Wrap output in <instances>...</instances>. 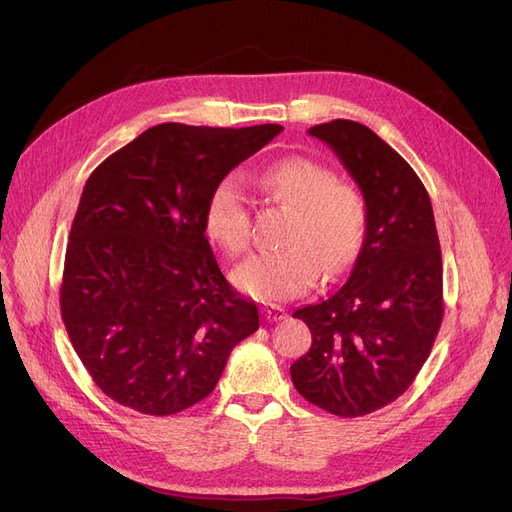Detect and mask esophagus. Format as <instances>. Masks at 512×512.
Segmentation results:
<instances>
[{"mask_svg": "<svg viewBox=\"0 0 512 512\" xmlns=\"http://www.w3.org/2000/svg\"><path fill=\"white\" fill-rule=\"evenodd\" d=\"M262 316H265V320L269 322H280L286 318V309L280 305H267L262 307Z\"/></svg>", "mask_w": 512, "mask_h": 512, "instance_id": "esophagus-1", "label": "esophagus"}]
</instances>
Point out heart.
Here are the masks:
<instances>
[{"mask_svg": "<svg viewBox=\"0 0 512 512\" xmlns=\"http://www.w3.org/2000/svg\"><path fill=\"white\" fill-rule=\"evenodd\" d=\"M271 198L292 209L282 243L275 252L252 256L232 273L235 286L254 299L286 301L312 288L324 269L346 271L367 232V205L352 185L316 160L288 156L260 173ZM205 230L230 256L245 254L252 241L250 198L237 175H224L205 203Z\"/></svg>", "mask_w": 512, "mask_h": 512, "instance_id": "obj_1", "label": "heart"}]
</instances>
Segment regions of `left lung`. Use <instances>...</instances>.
<instances>
[{"label":"left lung","mask_w":512,"mask_h":512,"mask_svg":"<svg viewBox=\"0 0 512 512\" xmlns=\"http://www.w3.org/2000/svg\"><path fill=\"white\" fill-rule=\"evenodd\" d=\"M359 185L367 232L348 282L294 312L312 348L290 365L309 404L354 418L408 391L444 316L442 252L423 181L363 123L333 119L309 128Z\"/></svg>","instance_id":"left-lung-1"}]
</instances>
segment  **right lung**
<instances>
[{"label": "right lung", "instance_id": "right-lung-1", "mask_svg": "<svg viewBox=\"0 0 512 512\" xmlns=\"http://www.w3.org/2000/svg\"><path fill=\"white\" fill-rule=\"evenodd\" d=\"M277 123H160L85 183L59 305L70 342L117 404L168 416L203 401L258 307L222 275L205 235L211 188L280 134Z\"/></svg>", "mask_w": 512, "mask_h": 512}]
</instances>
